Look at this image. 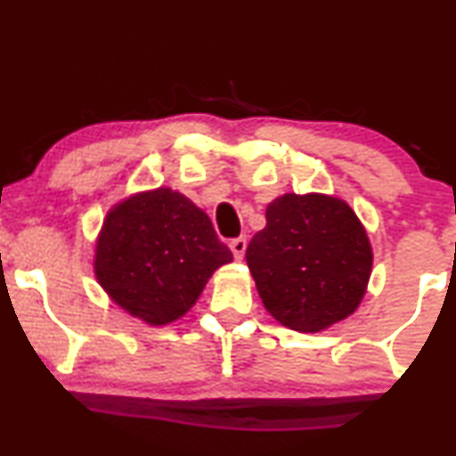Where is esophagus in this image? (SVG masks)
<instances>
[{
	"mask_svg": "<svg viewBox=\"0 0 456 456\" xmlns=\"http://www.w3.org/2000/svg\"><path fill=\"white\" fill-rule=\"evenodd\" d=\"M229 248H232L233 257L240 261V259L244 257V253H246V238H235V240H232V242H229Z\"/></svg>",
	"mask_w": 456,
	"mask_h": 456,
	"instance_id": "obj_1",
	"label": "esophagus"
}]
</instances>
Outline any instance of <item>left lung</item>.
<instances>
[{
    "instance_id": "obj_1",
    "label": "left lung",
    "mask_w": 456,
    "mask_h": 456,
    "mask_svg": "<svg viewBox=\"0 0 456 456\" xmlns=\"http://www.w3.org/2000/svg\"><path fill=\"white\" fill-rule=\"evenodd\" d=\"M265 227L246 248L264 306L282 326L319 332L362 302L373 250L343 199L282 195L265 210Z\"/></svg>"
}]
</instances>
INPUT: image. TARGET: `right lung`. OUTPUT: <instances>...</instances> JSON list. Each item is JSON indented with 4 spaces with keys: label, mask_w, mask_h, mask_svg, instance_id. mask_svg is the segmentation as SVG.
Masks as SVG:
<instances>
[{
    "label": "right lung",
    "mask_w": 456,
    "mask_h": 456,
    "mask_svg": "<svg viewBox=\"0 0 456 456\" xmlns=\"http://www.w3.org/2000/svg\"><path fill=\"white\" fill-rule=\"evenodd\" d=\"M232 259L206 212L171 188H156L107 214L94 272L115 305L165 326L186 315L214 270Z\"/></svg>",
    "instance_id": "add662e5"
}]
</instances>
